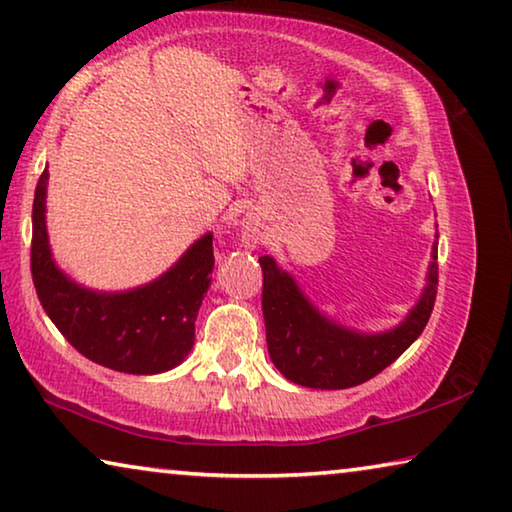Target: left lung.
<instances>
[{
    "label": "left lung",
    "instance_id": "8db88e82",
    "mask_svg": "<svg viewBox=\"0 0 512 512\" xmlns=\"http://www.w3.org/2000/svg\"><path fill=\"white\" fill-rule=\"evenodd\" d=\"M439 238V235H437ZM267 352L283 377L311 389H348L371 380L421 336L437 297V240L426 288L389 332L364 334L329 320L272 256H261Z\"/></svg>",
    "mask_w": 512,
    "mask_h": 512
}]
</instances>
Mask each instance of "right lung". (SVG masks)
<instances>
[{
    "label": "right lung",
    "mask_w": 512,
    "mask_h": 512,
    "mask_svg": "<svg viewBox=\"0 0 512 512\" xmlns=\"http://www.w3.org/2000/svg\"><path fill=\"white\" fill-rule=\"evenodd\" d=\"M47 169L31 212V277L50 320L86 359L119 373L155 375L183 364L194 345V320L210 288L212 233H206L146 286L98 293L54 263L45 226Z\"/></svg>",
    "instance_id": "add662e5"
}]
</instances>
